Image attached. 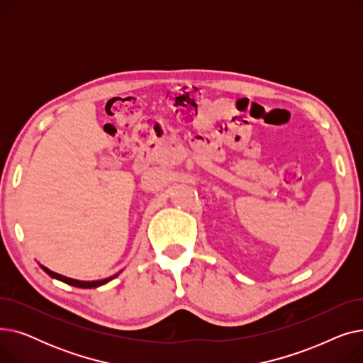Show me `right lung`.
<instances>
[{"instance_id":"right-lung-1","label":"right lung","mask_w":363,"mask_h":363,"mask_svg":"<svg viewBox=\"0 0 363 363\" xmlns=\"http://www.w3.org/2000/svg\"><path fill=\"white\" fill-rule=\"evenodd\" d=\"M43 269H44L50 277H52V278H55V279H60V281H63V282H66V284H69V285H73V287H79V289H94V287H100V285H103V284H106V282H108V281L111 279V278H106V279H100V281H78V279H72V278L63 277V275H60V274H55V272H52V271L44 268V266H43Z\"/></svg>"}]
</instances>
